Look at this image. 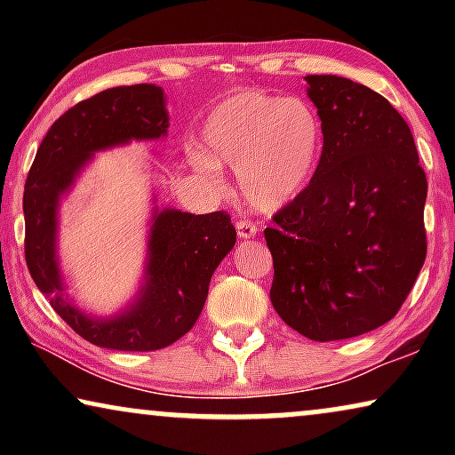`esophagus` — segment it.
<instances>
[{"mask_svg": "<svg viewBox=\"0 0 455 455\" xmlns=\"http://www.w3.org/2000/svg\"><path fill=\"white\" fill-rule=\"evenodd\" d=\"M235 229H238V238L240 240H251V238H254V235H257L259 226L251 220H240V221H235Z\"/></svg>", "mask_w": 455, "mask_h": 455, "instance_id": "obj_1", "label": "esophagus"}]
</instances>
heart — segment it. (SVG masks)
<instances>
[{
    "label": "heart",
    "instance_id": "heart-1",
    "mask_svg": "<svg viewBox=\"0 0 455 455\" xmlns=\"http://www.w3.org/2000/svg\"><path fill=\"white\" fill-rule=\"evenodd\" d=\"M203 145L207 155L192 153L198 173L217 180V164L234 167L244 201L271 211L313 182L325 148V128L304 99L242 91L211 111Z\"/></svg>",
    "mask_w": 455,
    "mask_h": 455
}]
</instances>
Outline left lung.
<instances>
[{
    "mask_svg": "<svg viewBox=\"0 0 455 455\" xmlns=\"http://www.w3.org/2000/svg\"><path fill=\"white\" fill-rule=\"evenodd\" d=\"M325 128L313 182L273 215L271 304L315 341L356 338L402 308L427 259V176L408 124L354 80L310 74Z\"/></svg>",
    "mask_w": 455,
    "mask_h": 455,
    "instance_id": "left-lung-1",
    "label": "left lung"
}]
</instances>
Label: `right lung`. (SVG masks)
<instances>
[{
  "label": "right lung",
  "mask_w": 455,
  "mask_h": 455,
  "mask_svg": "<svg viewBox=\"0 0 455 455\" xmlns=\"http://www.w3.org/2000/svg\"><path fill=\"white\" fill-rule=\"evenodd\" d=\"M167 126L159 86L132 84L97 92L53 122L24 184V259L30 277L80 338L109 350H161L188 333L207 300L211 275L235 244V228L226 211L192 215L164 209L155 213L147 285L132 308L95 321L61 298L55 260L60 196L95 151L132 139H159Z\"/></svg>",
  "instance_id": "1"
}]
</instances>
